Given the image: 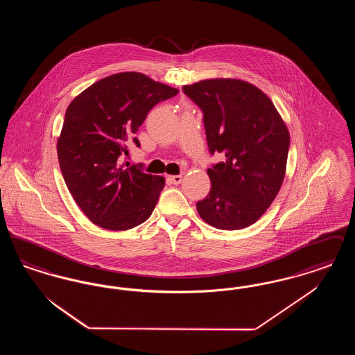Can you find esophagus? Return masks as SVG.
Segmentation results:
<instances>
[{
	"label": "esophagus",
	"mask_w": 355,
	"mask_h": 355,
	"mask_svg": "<svg viewBox=\"0 0 355 355\" xmlns=\"http://www.w3.org/2000/svg\"><path fill=\"white\" fill-rule=\"evenodd\" d=\"M169 181L174 185H180L182 181V175H169Z\"/></svg>",
	"instance_id": "obj_1"
}]
</instances>
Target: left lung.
I'll return each instance as SVG.
<instances>
[{"mask_svg":"<svg viewBox=\"0 0 355 355\" xmlns=\"http://www.w3.org/2000/svg\"><path fill=\"white\" fill-rule=\"evenodd\" d=\"M200 106L209 152L225 159L207 169L211 189L197 202L200 217L220 230L253 225L275 200L286 171L290 135L270 98L234 78L182 87Z\"/></svg>","mask_w":355,"mask_h":355,"instance_id":"1","label":"left lung"}]
</instances>
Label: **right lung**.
Returning <instances> with one entry per match:
<instances>
[{
	"instance_id": "obj_1",
	"label": "right lung",
	"mask_w": 355,
	"mask_h": 355,
	"mask_svg": "<svg viewBox=\"0 0 355 355\" xmlns=\"http://www.w3.org/2000/svg\"><path fill=\"white\" fill-rule=\"evenodd\" d=\"M180 90L137 71L105 77L85 89L67 109L57 154L65 184L93 223L128 230L152 216L165 178L138 166H119V157L148 113Z\"/></svg>"
}]
</instances>
